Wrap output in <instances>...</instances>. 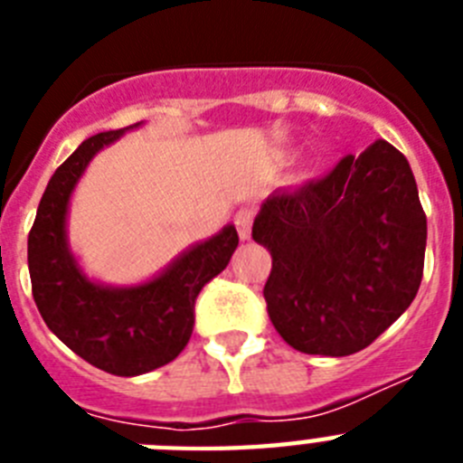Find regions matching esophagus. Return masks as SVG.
<instances>
[{"instance_id":"1","label":"esophagus","mask_w":463,"mask_h":463,"mask_svg":"<svg viewBox=\"0 0 463 463\" xmlns=\"http://www.w3.org/2000/svg\"><path fill=\"white\" fill-rule=\"evenodd\" d=\"M252 220H255V211H252V208H241V211H236L234 222H236V229H239V236L243 241L250 239Z\"/></svg>"}]
</instances>
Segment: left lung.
Masks as SVG:
<instances>
[{
  "label": "left lung",
  "instance_id": "8db88e82",
  "mask_svg": "<svg viewBox=\"0 0 463 463\" xmlns=\"http://www.w3.org/2000/svg\"><path fill=\"white\" fill-rule=\"evenodd\" d=\"M252 239L273 257L264 298L285 343L306 354L347 357L412 304L427 215L408 159L380 138L325 178L273 192Z\"/></svg>",
  "mask_w": 463,
  "mask_h": 463
}]
</instances>
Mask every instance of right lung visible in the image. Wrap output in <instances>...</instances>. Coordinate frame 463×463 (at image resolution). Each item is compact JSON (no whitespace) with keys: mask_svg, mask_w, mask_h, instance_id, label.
Here are the masks:
<instances>
[{"mask_svg":"<svg viewBox=\"0 0 463 463\" xmlns=\"http://www.w3.org/2000/svg\"><path fill=\"white\" fill-rule=\"evenodd\" d=\"M138 125L85 138L57 166L27 239L32 294L48 329L85 362L125 378L159 369L183 353L196 297L227 269L239 245L236 227L227 224L138 285L113 288L85 276L67 241L69 202L94 155Z\"/></svg>","mask_w":463,"mask_h":463,"instance_id":"obj_1","label":"right lung"}]
</instances>
